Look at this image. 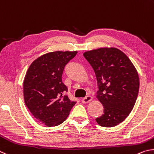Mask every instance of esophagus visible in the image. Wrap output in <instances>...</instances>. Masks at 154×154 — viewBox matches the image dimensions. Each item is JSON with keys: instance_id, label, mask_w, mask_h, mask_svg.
I'll use <instances>...</instances> for the list:
<instances>
[{"instance_id": "esophagus-1", "label": "esophagus", "mask_w": 154, "mask_h": 154, "mask_svg": "<svg viewBox=\"0 0 154 154\" xmlns=\"http://www.w3.org/2000/svg\"><path fill=\"white\" fill-rule=\"evenodd\" d=\"M93 97H91V96H87V97H86L82 99V101L83 103H89L90 101H93Z\"/></svg>"}]
</instances>
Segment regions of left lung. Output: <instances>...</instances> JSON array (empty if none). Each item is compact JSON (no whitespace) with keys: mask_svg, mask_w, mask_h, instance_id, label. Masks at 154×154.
<instances>
[{"mask_svg":"<svg viewBox=\"0 0 154 154\" xmlns=\"http://www.w3.org/2000/svg\"><path fill=\"white\" fill-rule=\"evenodd\" d=\"M83 55L95 73L99 88L96 97L104 108L97 122L103 127L119 125L130 114L138 96L139 78L135 67L114 47L91 50Z\"/></svg>","mask_w":154,"mask_h":154,"instance_id":"obj_1","label":"left lung"}]
</instances>
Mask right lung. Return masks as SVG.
I'll list each match as a JSON object with an SVG mask.
<instances>
[{
    "label": "right lung",
    "instance_id": "right-lung-1",
    "mask_svg": "<svg viewBox=\"0 0 154 154\" xmlns=\"http://www.w3.org/2000/svg\"><path fill=\"white\" fill-rule=\"evenodd\" d=\"M77 51H55L38 57L29 66L23 80L26 106L37 120L46 126L63 122L76 102L65 95L67 88L62 82L64 67Z\"/></svg>",
    "mask_w": 154,
    "mask_h": 154
}]
</instances>
